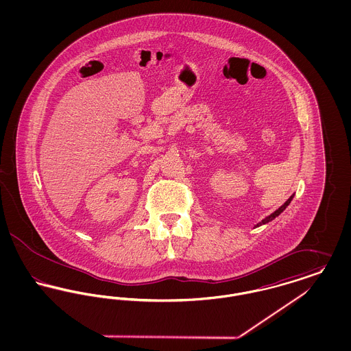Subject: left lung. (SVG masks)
<instances>
[{
    "instance_id": "obj_1",
    "label": "left lung",
    "mask_w": 351,
    "mask_h": 351,
    "mask_svg": "<svg viewBox=\"0 0 351 351\" xmlns=\"http://www.w3.org/2000/svg\"><path fill=\"white\" fill-rule=\"evenodd\" d=\"M292 199H293V195H292V196H291L288 200L285 201V202H284L283 205H282L279 209H276V210H275L272 215H269L268 217L265 218V219H262L259 223H256V226H255V228H258V226H261V225H265V223H267V222H269V221H272L274 218L278 217V216H279V215L283 212L284 209H285V208L289 205V202L292 201Z\"/></svg>"
}]
</instances>
